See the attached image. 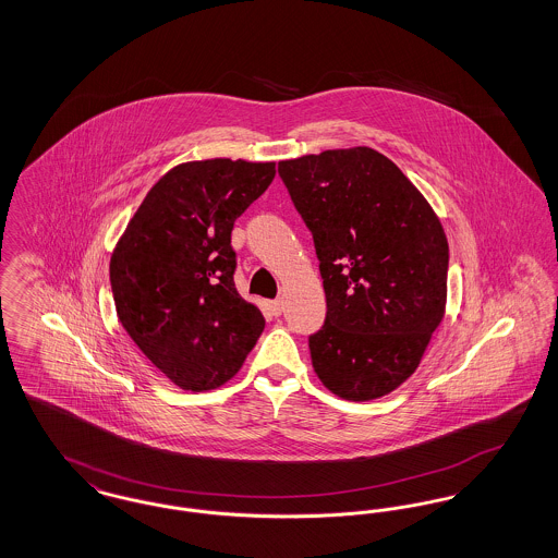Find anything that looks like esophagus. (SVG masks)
I'll return each mask as SVG.
<instances>
[{"instance_id": "obj_1", "label": "esophagus", "mask_w": 558, "mask_h": 558, "mask_svg": "<svg viewBox=\"0 0 558 558\" xmlns=\"http://www.w3.org/2000/svg\"><path fill=\"white\" fill-rule=\"evenodd\" d=\"M267 310H269V314H271V316H276V318H278V316L284 312V303H282V301H278V299H276V301H269V303H267Z\"/></svg>"}]
</instances>
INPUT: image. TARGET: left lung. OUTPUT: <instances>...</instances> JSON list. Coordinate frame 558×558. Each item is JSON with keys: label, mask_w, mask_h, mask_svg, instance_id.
Returning a JSON list of instances; mask_svg holds the SVG:
<instances>
[{"label": "left lung", "mask_w": 558, "mask_h": 558, "mask_svg": "<svg viewBox=\"0 0 558 558\" xmlns=\"http://www.w3.org/2000/svg\"><path fill=\"white\" fill-rule=\"evenodd\" d=\"M310 228L326 319L310 337L328 391L383 398L418 368L446 314L450 248L439 217L393 160L355 146L280 160Z\"/></svg>", "instance_id": "8db88e82"}]
</instances>
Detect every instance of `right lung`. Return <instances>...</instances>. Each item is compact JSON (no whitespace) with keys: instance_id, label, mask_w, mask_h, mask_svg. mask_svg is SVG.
<instances>
[{"instance_id":"obj_1","label":"right lung","mask_w":558,"mask_h":558,"mask_svg":"<svg viewBox=\"0 0 558 558\" xmlns=\"http://www.w3.org/2000/svg\"><path fill=\"white\" fill-rule=\"evenodd\" d=\"M276 175V162L190 160L167 171L110 257L119 322L171 383H228L264 332L259 307L234 287V221Z\"/></svg>"}]
</instances>
